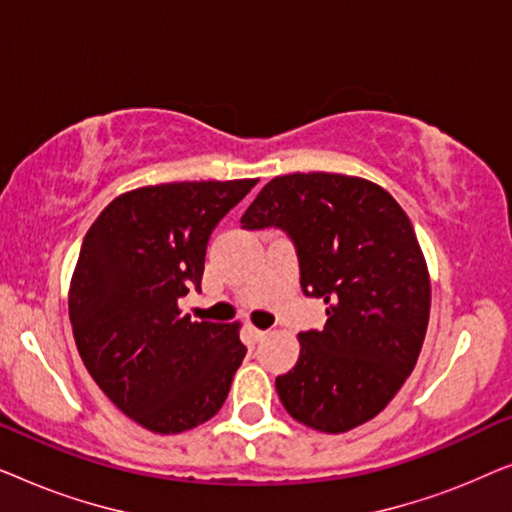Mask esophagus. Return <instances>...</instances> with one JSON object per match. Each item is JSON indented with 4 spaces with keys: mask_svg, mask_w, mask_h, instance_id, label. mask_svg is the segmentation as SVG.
Segmentation results:
<instances>
[{
    "mask_svg": "<svg viewBox=\"0 0 512 512\" xmlns=\"http://www.w3.org/2000/svg\"><path fill=\"white\" fill-rule=\"evenodd\" d=\"M249 333L254 335V340H263L268 331H263V328H256V326H249Z\"/></svg>",
    "mask_w": 512,
    "mask_h": 512,
    "instance_id": "obj_1",
    "label": "esophagus"
}]
</instances>
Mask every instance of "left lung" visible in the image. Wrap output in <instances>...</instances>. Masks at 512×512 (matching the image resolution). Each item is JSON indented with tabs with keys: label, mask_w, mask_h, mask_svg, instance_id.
Instances as JSON below:
<instances>
[{
	"label": "left lung",
	"mask_w": 512,
	"mask_h": 512,
	"mask_svg": "<svg viewBox=\"0 0 512 512\" xmlns=\"http://www.w3.org/2000/svg\"><path fill=\"white\" fill-rule=\"evenodd\" d=\"M242 226L286 230L305 296L326 303V326L298 333L296 366L275 380L286 412L321 433L370 422L415 370L429 326V268L408 214L368 179L296 172L268 181Z\"/></svg>",
	"instance_id": "8db88e82"
}]
</instances>
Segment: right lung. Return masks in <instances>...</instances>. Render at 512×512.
Masks as SVG:
<instances>
[{"instance_id": "obj_1", "label": "right lung", "mask_w": 512, "mask_h": 512, "mask_svg": "<svg viewBox=\"0 0 512 512\" xmlns=\"http://www.w3.org/2000/svg\"><path fill=\"white\" fill-rule=\"evenodd\" d=\"M258 179L179 181L118 195L83 237L69 321L83 366L111 403L160 436L212 419L247 354L240 321L181 314L207 242Z\"/></svg>"}]
</instances>
